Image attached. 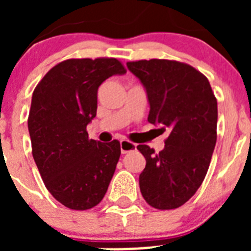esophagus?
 <instances>
[{
  "instance_id": "esophagus-1",
  "label": "esophagus",
  "mask_w": 251,
  "mask_h": 251,
  "mask_svg": "<svg viewBox=\"0 0 251 251\" xmlns=\"http://www.w3.org/2000/svg\"><path fill=\"white\" fill-rule=\"evenodd\" d=\"M136 148L137 145L132 143V142L128 141V139H122L121 141V151L123 154H126V153L128 152H132V151H134Z\"/></svg>"
}]
</instances>
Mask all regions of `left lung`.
Returning <instances> with one entry per match:
<instances>
[{
	"label": "left lung",
	"instance_id": "8db88e82",
	"mask_svg": "<svg viewBox=\"0 0 251 251\" xmlns=\"http://www.w3.org/2000/svg\"><path fill=\"white\" fill-rule=\"evenodd\" d=\"M127 66L146 88L148 122L170 133L159 153L146 145L137 147L146 158L139 175L142 196L158 210L177 208L207 174L217 138V100L207 77L188 64L151 59Z\"/></svg>",
	"mask_w": 251,
	"mask_h": 251
}]
</instances>
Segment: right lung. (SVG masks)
Instances as JSON below:
<instances>
[{"instance_id": "1", "label": "right lung", "mask_w": 251, "mask_h": 251, "mask_svg": "<svg viewBox=\"0 0 251 251\" xmlns=\"http://www.w3.org/2000/svg\"><path fill=\"white\" fill-rule=\"evenodd\" d=\"M127 72L114 57L69 59L51 68L36 85L27 126L32 156L52 196L72 210H89L103 200L121 157L117 139H89L98 88Z\"/></svg>"}]
</instances>
